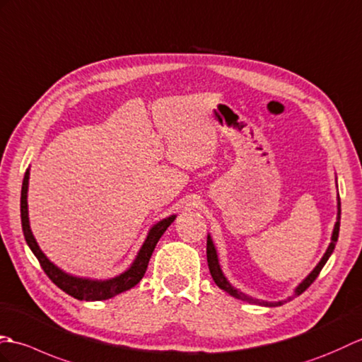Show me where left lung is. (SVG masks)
<instances>
[{
  "label": "left lung",
  "instance_id": "obj_1",
  "mask_svg": "<svg viewBox=\"0 0 362 362\" xmlns=\"http://www.w3.org/2000/svg\"><path fill=\"white\" fill-rule=\"evenodd\" d=\"M339 226H341V199H339V194H338V214H336V223H334V228H333V232H332V242L330 245H328L325 254L322 255V259L319 260V263L315 267V269H313L310 274L305 277L302 282L297 285L294 288V293L291 296H288L286 299H282V300H277V302H269V300H260V299H255V297L252 296H247L245 293H242L240 290H237L235 286H232L229 280L226 279V276L223 274L221 271V267H220V260H218V252H216V247L214 245V240L211 237V234H207V264H209V271H211V276L214 279V282L216 284V286H220L223 291L229 293L230 296H234L235 299H240V300H245L247 303H254V305H262V307H280V305H284L286 302H290L293 297L302 294L307 288L315 282L316 277L319 276L320 269L324 268V264L327 263V260L330 259V255L333 254L334 251V246H336V242H338V237H339Z\"/></svg>",
  "mask_w": 362,
  "mask_h": 362
}]
</instances>
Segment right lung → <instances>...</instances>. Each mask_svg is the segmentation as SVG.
<instances>
[{
  "label": "right lung",
  "mask_w": 362,
  "mask_h": 362,
  "mask_svg": "<svg viewBox=\"0 0 362 362\" xmlns=\"http://www.w3.org/2000/svg\"><path fill=\"white\" fill-rule=\"evenodd\" d=\"M29 175H30V172L28 168L26 173H24L23 187H21V203H20L23 234H24V238H26L28 246L30 247V251L34 252L37 260L40 262V264H42V268L46 272V276L49 277L52 282L60 288V290L72 296L74 299L94 302V300L111 299V297L130 290V288H133L134 285H138L141 282V279L144 277V274H146L150 257L155 251L156 243L159 242V238L163 237L167 228L175 221L176 215H170V216H167V218H163L148 229V234H147L146 240H144V243L138 251V254H136L134 260L132 262L130 267H128L124 272H120L119 276L110 277V279H90V277L72 276V274H69V272L63 271L62 268L57 267V264H54L49 259H47L46 254L42 251V249H40L34 234H32L30 223H29V211H28Z\"/></svg>",
  "instance_id": "right-lung-1"
}]
</instances>
